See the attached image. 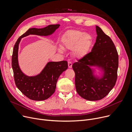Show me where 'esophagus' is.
<instances>
[{
	"label": "esophagus",
	"mask_w": 132,
	"mask_h": 132,
	"mask_svg": "<svg viewBox=\"0 0 132 132\" xmlns=\"http://www.w3.org/2000/svg\"><path fill=\"white\" fill-rule=\"evenodd\" d=\"M68 67L69 68H71V67H72V63H71V62H68Z\"/></svg>",
	"instance_id": "esophagus-1"
}]
</instances>
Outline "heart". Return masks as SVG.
Returning <instances> with one entry per match:
<instances>
[{"instance_id": "heart-1", "label": "heart", "mask_w": 132, "mask_h": 132, "mask_svg": "<svg viewBox=\"0 0 132 132\" xmlns=\"http://www.w3.org/2000/svg\"><path fill=\"white\" fill-rule=\"evenodd\" d=\"M62 41L63 48L72 49V54L77 58H82L87 54L93 42L89 35L77 30L68 32ZM63 50L61 47H59V52H62Z\"/></svg>"}]
</instances>
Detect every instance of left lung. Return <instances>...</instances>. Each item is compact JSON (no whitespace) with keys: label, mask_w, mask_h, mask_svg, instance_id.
Listing matches in <instances>:
<instances>
[{"label":"left lung","mask_w":132,"mask_h":132,"mask_svg":"<svg viewBox=\"0 0 132 132\" xmlns=\"http://www.w3.org/2000/svg\"><path fill=\"white\" fill-rule=\"evenodd\" d=\"M97 37L91 52L73 64L75 73V87L79 96L88 101L102 100L115 85L117 77L118 56L111 38L96 26ZM92 67L101 71L94 74Z\"/></svg>","instance_id":"left-lung-1"}]
</instances>
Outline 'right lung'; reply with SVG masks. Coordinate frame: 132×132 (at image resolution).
Masks as SVG:
<instances>
[{
  "mask_svg": "<svg viewBox=\"0 0 132 132\" xmlns=\"http://www.w3.org/2000/svg\"><path fill=\"white\" fill-rule=\"evenodd\" d=\"M60 25H50L43 28H29L22 35L15 44L11 65L16 85L26 97L34 101H44L48 98L55 91L59 76L68 68L67 61L50 62L41 72L35 76H29L22 73L18 61L19 44L22 38L29 35L48 36L52 35Z\"/></svg>",
  "mask_w": 132,
  "mask_h": 132,
  "instance_id": "add662e5",
  "label": "right lung"
}]
</instances>
